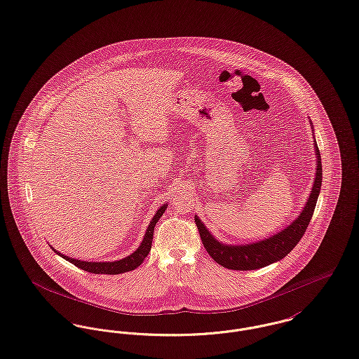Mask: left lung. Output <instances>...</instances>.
<instances>
[{
  "mask_svg": "<svg viewBox=\"0 0 359 359\" xmlns=\"http://www.w3.org/2000/svg\"><path fill=\"white\" fill-rule=\"evenodd\" d=\"M315 149H316L317 156L316 179L313 183L311 196L306 202V206L298 215V218L293 221V224L285 231L276 233L270 238H266L263 241H257L253 244L225 245L217 241L211 236L210 232L205 228V225L201 222L198 215H195V224L198 226L203 247L218 264H221L225 269L238 270V271L256 270L278 262L283 259L287 253L292 252V250L305 234V231L313 217L318 192L321 187L323 169H321V157H320V150L317 144H315Z\"/></svg>",
  "mask_w": 359,
  "mask_h": 359,
  "instance_id": "obj_1",
  "label": "left lung"
}]
</instances>
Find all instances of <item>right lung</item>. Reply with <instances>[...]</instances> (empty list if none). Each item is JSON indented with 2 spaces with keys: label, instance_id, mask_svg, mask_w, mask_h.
<instances>
[{
  "label": "right lung",
  "instance_id": "right-lung-1",
  "mask_svg": "<svg viewBox=\"0 0 359 359\" xmlns=\"http://www.w3.org/2000/svg\"><path fill=\"white\" fill-rule=\"evenodd\" d=\"M167 209V205L161 206L156 215L153 217V219L150 221V225H149L148 231L147 234L144 237V241L141 243V245L138 247V250L134 253H131L130 256H127L122 260H118V262H81V260H77V259H72V257H67L62 253L55 251L53 248V251H55V253H58L60 256H62L64 259H66L67 262H70L72 264H74L76 267L88 271V273H92V274H123L127 271H131L134 269H137L142 262L144 259L148 256L150 252V248H151V241H153V232H154V226L157 224V221L160 219V217L164 214V211Z\"/></svg>",
  "mask_w": 359,
  "mask_h": 359
}]
</instances>
